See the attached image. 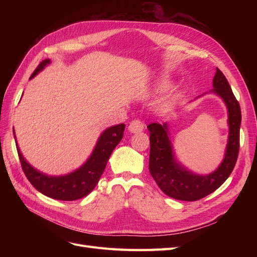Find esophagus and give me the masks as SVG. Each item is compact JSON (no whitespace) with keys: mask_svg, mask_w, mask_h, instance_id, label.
Returning a JSON list of instances; mask_svg holds the SVG:
<instances>
[{"mask_svg":"<svg viewBox=\"0 0 257 257\" xmlns=\"http://www.w3.org/2000/svg\"><path fill=\"white\" fill-rule=\"evenodd\" d=\"M144 128H145V124L139 119L133 120L128 125V131L132 132V133H138V132H142Z\"/></svg>","mask_w":257,"mask_h":257,"instance_id":"34e87169","label":"esophagus"}]
</instances>
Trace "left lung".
<instances>
[{
    "mask_svg": "<svg viewBox=\"0 0 257 257\" xmlns=\"http://www.w3.org/2000/svg\"><path fill=\"white\" fill-rule=\"evenodd\" d=\"M213 88L212 91L220 95L227 106L229 125L226 153L214 173L199 176L186 170L175 160L166 124L151 123L147 126L150 132V174L159 188L172 198L186 201L204 198L220 188L236 165L240 146V105L226 77L219 68H216L213 78Z\"/></svg>",
    "mask_w": 257,
    "mask_h": 257,
    "instance_id": "obj_1",
    "label": "left lung"
}]
</instances>
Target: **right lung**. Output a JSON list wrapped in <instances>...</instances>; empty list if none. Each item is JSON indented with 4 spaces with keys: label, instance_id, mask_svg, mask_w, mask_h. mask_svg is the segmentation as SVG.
<instances>
[{
    "label": "right lung",
    "instance_id": "obj_1",
    "mask_svg": "<svg viewBox=\"0 0 257 257\" xmlns=\"http://www.w3.org/2000/svg\"><path fill=\"white\" fill-rule=\"evenodd\" d=\"M49 63V59L42 61L33 74L31 75L30 79L33 78L38 72H41ZM124 128H125V125L123 123L107 128L98 138L95 149L93 150L88 161L76 172L61 177H50L34 169L22 157L17 145L18 157L23 173L31 184L46 196L67 201L82 198L94 190L98 183L107 162L110 158V154L123 138ZM15 141H16V136H15Z\"/></svg>",
    "mask_w": 257,
    "mask_h": 257
}]
</instances>
